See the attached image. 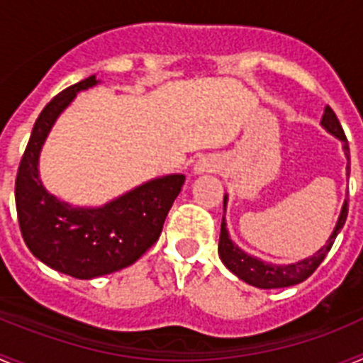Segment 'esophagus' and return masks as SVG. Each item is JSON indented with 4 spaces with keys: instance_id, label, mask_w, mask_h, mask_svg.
<instances>
[{
    "instance_id": "obj_1",
    "label": "esophagus",
    "mask_w": 363,
    "mask_h": 363,
    "mask_svg": "<svg viewBox=\"0 0 363 363\" xmlns=\"http://www.w3.org/2000/svg\"><path fill=\"white\" fill-rule=\"evenodd\" d=\"M205 171H209V165H207V163L205 162H200L196 165V172H205Z\"/></svg>"
}]
</instances>
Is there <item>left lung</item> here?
I'll use <instances>...</instances> for the list:
<instances>
[{"mask_svg": "<svg viewBox=\"0 0 363 363\" xmlns=\"http://www.w3.org/2000/svg\"><path fill=\"white\" fill-rule=\"evenodd\" d=\"M322 125L331 134H335L336 138H340L344 142V150L345 156L349 160V143L347 138H345L344 129L340 125L338 118H336L335 111H333L329 105L323 111L322 116ZM349 171V165H347ZM227 203V196H223V207ZM347 200H345L344 207H342V213H340L338 223H336L335 230H333L331 238L327 240V245H323L318 252L307 259H301L296 264L291 265H272L267 262H262V259L255 258V256H249L247 252H243L242 249L234 245L229 238V233H227L225 220H221V230H220V243H218V252H220L221 262L225 264V267L230 272H234L240 280H243L245 284L255 285L259 289H280V287H289V285H296L300 281L307 280V278L313 274L318 265L322 264L323 258L327 256V252L331 251L333 243H335L336 236H338L340 229L344 227L345 220H347Z\"/></svg>", "mask_w": 363, "mask_h": 363, "instance_id": "left-lung-1", "label": "left lung"}]
</instances>
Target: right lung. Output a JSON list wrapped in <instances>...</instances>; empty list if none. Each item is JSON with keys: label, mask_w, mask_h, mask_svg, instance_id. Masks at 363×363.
<instances>
[{"label": "right lung", "mask_w": 363, "mask_h": 363, "mask_svg": "<svg viewBox=\"0 0 363 363\" xmlns=\"http://www.w3.org/2000/svg\"><path fill=\"white\" fill-rule=\"evenodd\" d=\"M94 76L67 86L38 116L16 176V211L28 251L45 265L78 280L129 267L162 234L165 218L185 184L171 174L140 185L99 209H74L45 191L38 156L50 127L76 92L96 85Z\"/></svg>", "instance_id": "add662e5"}]
</instances>
